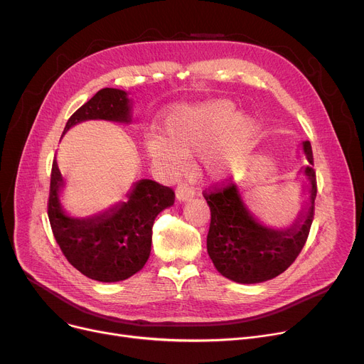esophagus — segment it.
Segmentation results:
<instances>
[{
	"instance_id": "1",
	"label": "esophagus",
	"mask_w": 364,
	"mask_h": 364,
	"mask_svg": "<svg viewBox=\"0 0 364 364\" xmlns=\"http://www.w3.org/2000/svg\"><path fill=\"white\" fill-rule=\"evenodd\" d=\"M195 196V188L188 187L187 184L181 183L177 188H176V199L178 202H186L188 199H192Z\"/></svg>"
}]
</instances>
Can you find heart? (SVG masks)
<instances>
[{
	"instance_id": "1",
	"label": "heart",
	"mask_w": 364,
	"mask_h": 364,
	"mask_svg": "<svg viewBox=\"0 0 364 364\" xmlns=\"http://www.w3.org/2000/svg\"><path fill=\"white\" fill-rule=\"evenodd\" d=\"M162 137L143 143L147 156L168 174H178L186 155L199 153L202 176L213 183L232 178L254 151L262 124L252 113H240L236 103L214 99L172 109L162 122Z\"/></svg>"
}]
</instances>
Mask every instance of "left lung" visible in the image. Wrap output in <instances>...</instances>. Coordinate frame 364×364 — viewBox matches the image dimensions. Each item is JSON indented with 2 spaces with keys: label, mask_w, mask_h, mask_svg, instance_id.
Returning <instances> with one entry per match:
<instances>
[{
  "label": "left lung",
  "mask_w": 364,
  "mask_h": 364,
  "mask_svg": "<svg viewBox=\"0 0 364 364\" xmlns=\"http://www.w3.org/2000/svg\"><path fill=\"white\" fill-rule=\"evenodd\" d=\"M301 150L309 162L298 172L305 177L301 184L304 200L288 227L264 224L247 206L239 184L203 195L211 209L206 250L221 276L243 284L267 282L282 274L299 255L310 233L317 195L310 141H302Z\"/></svg>",
  "instance_id": "1"
}]
</instances>
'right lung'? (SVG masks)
<instances>
[{
	"label": "right lung",
	"instance_id": "1",
	"mask_svg": "<svg viewBox=\"0 0 364 364\" xmlns=\"http://www.w3.org/2000/svg\"><path fill=\"white\" fill-rule=\"evenodd\" d=\"M85 121L131 124L132 102L128 92L118 88L100 90L72 114L63 136L72 127ZM65 187V178L54 158L48 220L66 259L84 276L105 283L121 282L139 273L150 255L153 223L164 209L174 205V192L143 178L132 183L127 200L90 217H73L62 203Z\"/></svg>",
	"mask_w": 364,
	"mask_h": 364
}]
</instances>
